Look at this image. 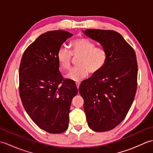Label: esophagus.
Wrapping results in <instances>:
<instances>
[{
    "instance_id": "obj_1",
    "label": "esophagus",
    "mask_w": 153,
    "mask_h": 153,
    "mask_svg": "<svg viewBox=\"0 0 153 153\" xmlns=\"http://www.w3.org/2000/svg\"><path fill=\"white\" fill-rule=\"evenodd\" d=\"M76 85L77 88L79 89V85H80V82H76Z\"/></svg>"
}]
</instances>
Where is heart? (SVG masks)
I'll return each instance as SVG.
<instances>
[{"label":"heart","instance_id":"heart-1","mask_svg":"<svg viewBox=\"0 0 153 153\" xmlns=\"http://www.w3.org/2000/svg\"><path fill=\"white\" fill-rule=\"evenodd\" d=\"M70 51L64 47L58 51L57 60L62 69L67 70L71 66V54L79 56L77 61V67L74 68L66 77L74 81H79L85 77L88 73L95 74L105 66L107 60L105 49L95 47V45L86 39L78 38L71 42Z\"/></svg>","mask_w":153,"mask_h":153}]
</instances>
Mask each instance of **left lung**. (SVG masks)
Wrapping results in <instances>:
<instances>
[{"label":"left lung","mask_w":153,"mask_h":153,"mask_svg":"<svg viewBox=\"0 0 153 153\" xmlns=\"http://www.w3.org/2000/svg\"><path fill=\"white\" fill-rule=\"evenodd\" d=\"M82 32L107 53L105 66L79 87L87 123L93 131H109L123 121L134 102L137 80L135 53L116 31L88 29Z\"/></svg>","instance_id":"obj_1"}]
</instances>
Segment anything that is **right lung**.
Instances as JSON below:
<instances>
[{"instance_id": "1", "label": "right lung", "mask_w": 153, "mask_h": 153, "mask_svg": "<svg viewBox=\"0 0 153 153\" xmlns=\"http://www.w3.org/2000/svg\"><path fill=\"white\" fill-rule=\"evenodd\" d=\"M73 35L63 30L41 35L25 51L19 70V95L24 109L38 127L60 134L69 124V113L77 89L73 80L64 79L57 53Z\"/></svg>"}]
</instances>
